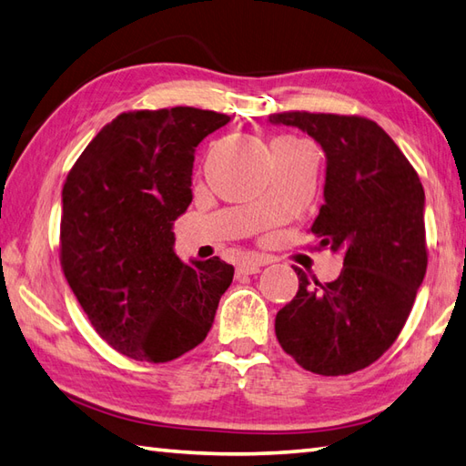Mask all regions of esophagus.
<instances>
[{"label":"esophagus","instance_id":"34e87169","mask_svg":"<svg viewBox=\"0 0 466 466\" xmlns=\"http://www.w3.org/2000/svg\"><path fill=\"white\" fill-rule=\"evenodd\" d=\"M268 261L265 259V257H249V259L241 261L239 265H237V273L241 275H255L259 273V268L265 267Z\"/></svg>","mask_w":466,"mask_h":466}]
</instances>
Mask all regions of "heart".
<instances>
[{
  "instance_id": "obj_1",
  "label": "heart",
  "mask_w": 466,
  "mask_h": 466,
  "mask_svg": "<svg viewBox=\"0 0 466 466\" xmlns=\"http://www.w3.org/2000/svg\"><path fill=\"white\" fill-rule=\"evenodd\" d=\"M301 147H305L303 143L293 139V137H277L271 143V151H275V149H301Z\"/></svg>"
}]
</instances>
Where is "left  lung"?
<instances>
[{"label": "left lung", "mask_w": 466, "mask_h": 466, "mask_svg": "<svg viewBox=\"0 0 466 466\" xmlns=\"http://www.w3.org/2000/svg\"><path fill=\"white\" fill-rule=\"evenodd\" d=\"M268 123L301 129L323 149L325 203L311 233L343 251L340 275L325 285L295 267L299 291L277 313V339L311 373H355L395 343L425 279V191L375 121L291 111Z\"/></svg>", "instance_id": "1"}]
</instances>
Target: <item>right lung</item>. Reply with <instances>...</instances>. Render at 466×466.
Segmentation results:
<instances>
[{"label":"right lung","mask_w":466,"mask_h":466,"mask_svg":"<svg viewBox=\"0 0 466 466\" xmlns=\"http://www.w3.org/2000/svg\"><path fill=\"white\" fill-rule=\"evenodd\" d=\"M229 123L173 107L121 113L71 167L61 191V267L103 340L136 360L167 363L211 330L233 265L183 263L173 221L187 209L195 147Z\"/></svg>","instance_id":"obj_1"}]
</instances>
